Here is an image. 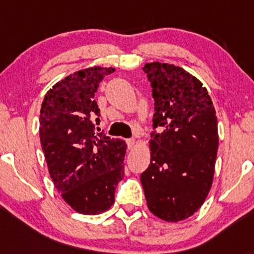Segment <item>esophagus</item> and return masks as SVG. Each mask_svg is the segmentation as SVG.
I'll return each instance as SVG.
<instances>
[{
  "label": "esophagus",
  "instance_id": "34e87169",
  "mask_svg": "<svg viewBox=\"0 0 254 254\" xmlns=\"http://www.w3.org/2000/svg\"><path fill=\"white\" fill-rule=\"evenodd\" d=\"M127 148H129V149H133V148L136 147L135 138H127Z\"/></svg>",
  "mask_w": 254,
  "mask_h": 254
}]
</instances>
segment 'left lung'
<instances>
[{
	"label": "left lung",
	"mask_w": 254,
	"mask_h": 254,
	"mask_svg": "<svg viewBox=\"0 0 254 254\" xmlns=\"http://www.w3.org/2000/svg\"><path fill=\"white\" fill-rule=\"evenodd\" d=\"M143 71L153 88L155 113L150 165L141 183L149 210L178 222L193 215L211 189L218 149L216 112L202 82L180 66L154 62Z\"/></svg>",
	"instance_id": "8db88e82"
}]
</instances>
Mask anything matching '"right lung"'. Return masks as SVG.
<instances>
[{
  "label": "right lung",
  "instance_id": "right-lung-1",
  "mask_svg": "<svg viewBox=\"0 0 254 254\" xmlns=\"http://www.w3.org/2000/svg\"><path fill=\"white\" fill-rule=\"evenodd\" d=\"M115 68L82 69L57 82L44 98L39 135L55 188L75 211L97 215L115 203L124 177L127 144L95 132L99 83Z\"/></svg>",
  "mask_w": 254,
  "mask_h": 254
}]
</instances>
